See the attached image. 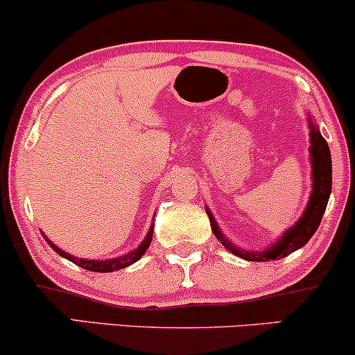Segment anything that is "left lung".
<instances>
[{
	"label": "left lung",
	"instance_id": "1",
	"mask_svg": "<svg viewBox=\"0 0 355 355\" xmlns=\"http://www.w3.org/2000/svg\"><path fill=\"white\" fill-rule=\"evenodd\" d=\"M308 125H309V159H311V196H309L308 205H306L303 216L298 218L295 225L290 227L286 232H283L282 237L278 239V242L271 243L265 250H245L242 247H237L230 242L229 239L222 234L220 227H218L217 220L214 218L212 212L205 207L209 220H211V227L214 235L218 239L227 250L234 253L243 260L248 261H270V260H279L284 258L290 253L296 252L298 248L304 247L309 242V239L313 237L314 232L318 230L319 224H321V218L324 216L327 200L331 196V187H332V164H331V151L327 146L326 139L322 138L321 131H319L318 125L311 120V116H308Z\"/></svg>",
	"mask_w": 355,
	"mask_h": 355
}]
</instances>
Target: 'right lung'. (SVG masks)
Instances as JSON below:
<instances>
[{"label": "right lung", "mask_w": 355, "mask_h": 355, "mask_svg": "<svg viewBox=\"0 0 355 355\" xmlns=\"http://www.w3.org/2000/svg\"><path fill=\"white\" fill-rule=\"evenodd\" d=\"M153 232H155V220H153V224L150 227V230H148L146 237L143 239V242L139 243L138 248H135L133 252L126 253V255H121V257H116V258H107V260H87V258H78V257H73L71 253L64 252L62 248H59L54 242H51L49 239L46 237V235L42 234V237L46 239V242L49 243V247L52 250L59 253L60 257L67 258L69 261H72V263H76L78 266H82V268L89 270V271H97V273H110V271H116V270H121V268H126V266L133 265L135 261H138L139 258L144 255V252L148 250V247H150L151 240H153Z\"/></svg>", "instance_id": "right-lung-1"}]
</instances>
